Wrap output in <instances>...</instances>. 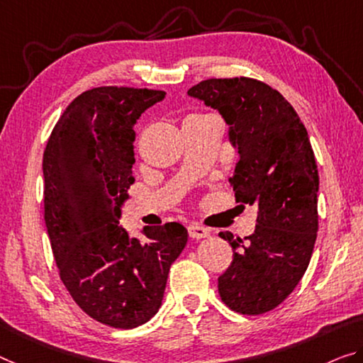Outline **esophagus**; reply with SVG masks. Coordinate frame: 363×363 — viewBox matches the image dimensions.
Here are the masks:
<instances>
[{
	"label": "esophagus",
	"instance_id": "34e87169",
	"mask_svg": "<svg viewBox=\"0 0 363 363\" xmlns=\"http://www.w3.org/2000/svg\"><path fill=\"white\" fill-rule=\"evenodd\" d=\"M188 235L191 238H196V240L206 238V237H209V230L208 228H204L203 225L196 224V222H193V224L188 225Z\"/></svg>",
	"mask_w": 363,
	"mask_h": 363
}]
</instances>
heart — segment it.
<instances>
[{
	"label": "heart",
	"mask_w": 363,
	"mask_h": 363,
	"mask_svg": "<svg viewBox=\"0 0 363 363\" xmlns=\"http://www.w3.org/2000/svg\"><path fill=\"white\" fill-rule=\"evenodd\" d=\"M193 116H199V115H191V116H188V118H193Z\"/></svg>",
	"instance_id": "obj_1"
}]
</instances>
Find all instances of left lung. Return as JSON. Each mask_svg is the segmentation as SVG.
<instances>
[{"instance_id": "8db88e82", "label": "left lung", "mask_w": 363, "mask_h": 363, "mask_svg": "<svg viewBox=\"0 0 363 363\" xmlns=\"http://www.w3.org/2000/svg\"><path fill=\"white\" fill-rule=\"evenodd\" d=\"M188 94L230 125L240 154L230 178L237 203L258 208L250 237L219 233L233 248L219 276L220 298L237 313H266L292 294L313 253L320 180L308 133L282 94L253 77H213Z\"/></svg>"}]
</instances>
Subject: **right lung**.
Returning a JSON list of instances; mask_svg holds the SVG:
<instances>
[{"mask_svg": "<svg viewBox=\"0 0 363 363\" xmlns=\"http://www.w3.org/2000/svg\"><path fill=\"white\" fill-rule=\"evenodd\" d=\"M164 97L154 89H89L66 107L43 152L45 224L61 282L84 313L120 330L157 313L188 240L178 222L144 227V240L120 225L135 183L136 120Z\"/></svg>", "mask_w": 363, "mask_h": 363, "instance_id": "add662e5", "label": "right lung"}]
</instances>
